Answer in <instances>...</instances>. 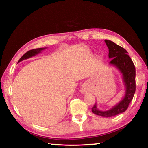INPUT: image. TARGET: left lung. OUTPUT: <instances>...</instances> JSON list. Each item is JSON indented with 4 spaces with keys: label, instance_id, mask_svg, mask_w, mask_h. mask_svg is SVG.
I'll list each match as a JSON object with an SVG mask.
<instances>
[{
    "label": "left lung",
    "instance_id": "1",
    "mask_svg": "<svg viewBox=\"0 0 148 148\" xmlns=\"http://www.w3.org/2000/svg\"><path fill=\"white\" fill-rule=\"evenodd\" d=\"M104 41L108 47V57L111 59L110 64L116 67L121 72L125 88V94L123 98L111 109L106 111H102L97 108V104L92 108V112L95 114L104 117H110L121 114L128 108L136 90V71L133 62L126 49L109 40H105Z\"/></svg>",
    "mask_w": 148,
    "mask_h": 148
}]
</instances>
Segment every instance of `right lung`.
<instances>
[{
    "label": "right lung",
    "instance_id": "obj_1",
    "mask_svg": "<svg viewBox=\"0 0 148 148\" xmlns=\"http://www.w3.org/2000/svg\"><path fill=\"white\" fill-rule=\"evenodd\" d=\"M46 49V47H41V48H36V49H34L32 50H30V51H28L27 53H25L23 56H22L20 59L19 60V62H21L22 61H23L25 59H27L29 58H31V57H33L36 55L40 53H41L42 51H43L44 49Z\"/></svg>",
    "mask_w": 148,
    "mask_h": 148
}]
</instances>
